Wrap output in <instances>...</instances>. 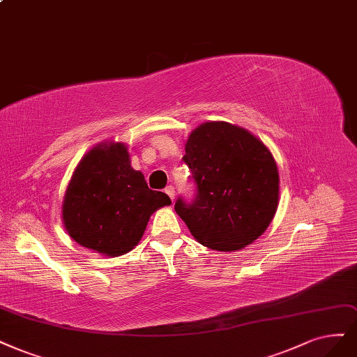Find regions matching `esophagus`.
Wrapping results in <instances>:
<instances>
[{
	"instance_id": "obj_1",
	"label": "esophagus",
	"mask_w": 357,
	"mask_h": 357,
	"mask_svg": "<svg viewBox=\"0 0 357 357\" xmlns=\"http://www.w3.org/2000/svg\"><path fill=\"white\" fill-rule=\"evenodd\" d=\"M165 193L169 196L171 198V201H174V196H176V190H174V188L173 186H167L165 188Z\"/></svg>"
}]
</instances>
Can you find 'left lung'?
<instances>
[{
    "instance_id": "left-lung-1",
    "label": "left lung",
    "mask_w": 357,
    "mask_h": 357,
    "mask_svg": "<svg viewBox=\"0 0 357 357\" xmlns=\"http://www.w3.org/2000/svg\"><path fill=\"white\" fill-rule=\"evenodd\" d=\"M196 195L174 210L195 239L217 251L254 242L273 220L279 173L272 153L252 134L229 122H205L192 131L183 156Z\"/></svg>"
}]
</instances>
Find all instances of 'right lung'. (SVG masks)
<instances>
[{
    "mask_svg": "<svg viewBox=\"0 0 357 357\" xmlns=\"http://www.w3.org/2000/svg\"><path fill=\"white\" fill-rule=\"evenodd\" d=\"M169 204L167 193L147 188L144 176L132 169L126 144H100L73 171L63 223L82 247L116 257L136 247L152 213Z\"/></svg>",
    "mask_w": 357,
    "mask_h": 357,
    "instance_id": "obj_1",
    "label": "right lung"
}]
</instances>
